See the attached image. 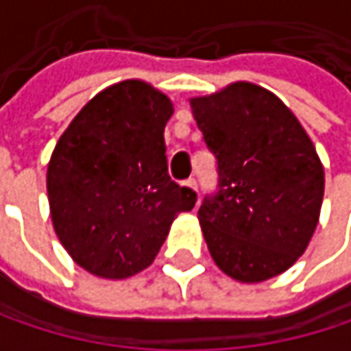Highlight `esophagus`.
I'll return each instance as SVG.
<instances>
[{
  "label": "esophagus",
  "instance_id": "34e87169",
  "mask_svg": "<svg viewBox=\"0 0 351 351\" xmlns=\"http://www.w3.org/2000/svg\"><path fill=\"white\" fill-rule=\"evenodd\" d=\"M184 184H186L189 189H193V191L197 193V180H195V178H186V180H184Z\"/></svg>",
  "mask_w": 351,
  "mask_h": 351
}]
</instances>
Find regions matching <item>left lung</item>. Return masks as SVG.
Listing matches in <instances>:
<instances>
[{"mask_svg": "<svg viewBox=\"0 0 351 351\" xmlns=\"http://www.w3.org/2000/svg\"><path fill=\"white\" fill-rule=\"evenodd\" d=\"M219 189L199 207L215 264L240 282L289 270L307 250L323 201V165L295 113L254 83L191 99Z\"/></svg>", "mask_w": 351, "mask_h": 351, "instance_id": "obj_1", "label": "left lung"}]
</instances>
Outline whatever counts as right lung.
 I'll return each mask as SVG.
<instances>
[{
    "label": "right lung",
    "instance_id": "obj_1",
    "mask_svg": "<svg viewBox=\"0 0 351 351\" xmlns=\"http://www.w3.org/2000/svg\"><path fill=\"white\" fill-rule=\"evenodd\" d=\"M171 99L144 81L97 93L58 138L46 189L54 232L71 258L101 278H128L156 258L197 193L169 176Z\"/></svg>",
    "mask_w": 351,
    "mask_h": 351
}]
</instances>
